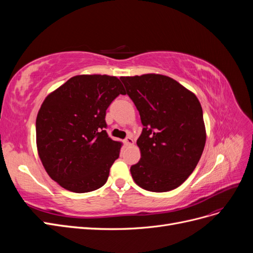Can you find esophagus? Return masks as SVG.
<instances>
[{
	"label": "esophagus",
	"mask_w": 253,
	"mask_h": 253,
	"mask_svg": "<svg viewBox=\"0 0 253 253\" xmlns=\"http://www.w3.org/2000/svg\"><path fill=\"white\" fill-rule=\"evenodd\" d=\"M134 143V140H133V138L131 136H127L126 138L125 139V144L126 145H132Z\"/></svg>",
	"instance_id": "esophagus-1"
}]
</instances>
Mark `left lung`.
Listing matches in <instances>:
<instances>
[{
	"label": "left lung",
	"instance_id": "8db88e82",
	"mask_svg": "<svg viewBox=\"0 0 253 253\" xmlns=\"http://www.w3.org/2000/svg\"><path fill=\"white\" fill-rule=\"evenodd\" d=\"M143 126L134 181L151 192L179 187L194 171L206 143L202 105L192 91L159 74L120 77Z\"/></svg>",
	"mask_w": 253,
	"mask_h": 253
}]
</instances>
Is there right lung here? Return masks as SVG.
<instances>
[{"instance_id":"add662e5","label":"right lung","mask_w":253,"mask_h":253,"mask_svg":"<svg viewBox=\"0 0 253 253\" xmlns=\"http://www.w3.org/2000/svg\"><path fill=\"white\" fill-rule=\"evenodd\" d=\"M126 95L108 75H78L45 98L36 120L38 154L49 177L75 193L101 188L121 142L105 131L106 110Z\"/></svg>"}]
</instances>
